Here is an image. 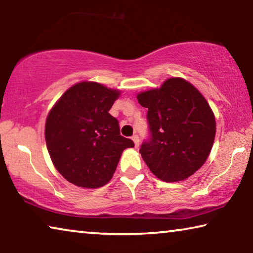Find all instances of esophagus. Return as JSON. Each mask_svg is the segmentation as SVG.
<instances>
[{
	"label": "esophagus",
	"mask_w": 253,
	"mask_h": 253,
	"mask_svg": "<svg viewBox=\"0 0 253 253\" xmlns=\"http://www.w3.org/2000/svg\"><path fill=\"white\" fill-rule=\"evenodd\" d=\"M131 139L134 140V143H135V147H138L139 146V137H138V135H132L131 136Z\"/></svg>",
	"instance_id": "1"
}]
</instances>
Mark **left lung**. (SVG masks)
Here are the masks:
<instances>
[{"mask_svg":"<svg viewBox=\"0 0 253 253\" xmlns=\"http://www.w3.org/2000/svg\"><path fill=\"white\" fill-rule=\"evenodd\" d=\"M147 108L149 137L139 153L162 181L178 182L204 164L215 137V119L200 91L182 78H170L160 89L140 92Z\"/></svg>","mask_w":253,"mask_h":253,"instance_id":"obj_1","label":"left lung"}]
</instances>
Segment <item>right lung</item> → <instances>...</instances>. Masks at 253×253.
Wrapping results in <instances>:
<instances>
[{
    "instance_id": "add662e5",
    "label": "right lung",
    "mask_w": 253,
    "mask_h": 253,
    "mask_svg": "<svg viewBox=\"0 0 253 253\" xmlns=\"http://www.w3.org/2000/svg\"><path fill=\"white\" fill-rule=\"evenodd\" d=\"M118 96V90L84 81L68 89L48 115L44 134L51 161L77 186L105 185L124 149L134 147L109 114Z\"/></svg>"
}]
</instances>
